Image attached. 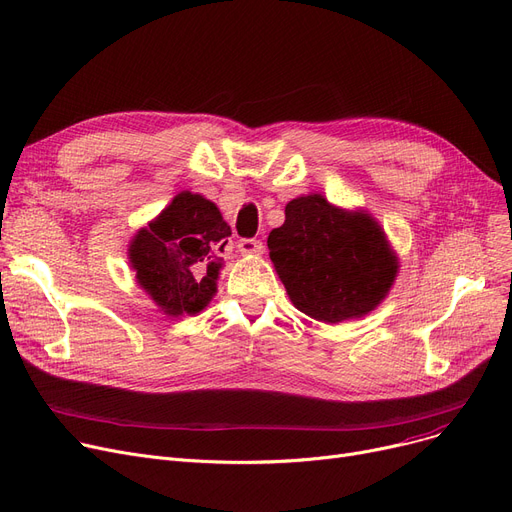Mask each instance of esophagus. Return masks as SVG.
I'll return each instance as SVG.
<instances>
[{
	"instance_id": "esophagus-1",
	"label": "esophagus",
	"mask_w": 512,
	"mask_h": 512,
	"mask_svg": "<svg viewBox=\"0 0 512 512\" xmlns=\"http://www.w3.org/2000/svg\"><path fill=\"white\" fill-rule=\"evenodd\" d=\"M238 251L242 255H259L263 251V242L257 238H242L238 242Z\"/></svg>"
}]
</instances>
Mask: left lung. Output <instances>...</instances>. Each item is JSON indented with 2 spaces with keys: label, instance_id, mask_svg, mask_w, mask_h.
<instances>
[{
  "label": "left lung",
  "instance_id": "8db88e82",
  "mask_svg": "<svg viewBox=\"0 0 512 512\" xmlns=\"http://www.w3.org/2000/svg\"><path fill=\"white\" fill-rule=\"evenodd\" d=\"M267 249L292 305L340 324L363 317L390 292L398 257L367 211H346L321 195L292 199Z\"/></svg>",
  "mask_w": 512,
  "mask_h": 512
}]
</instances>
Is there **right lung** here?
I'll return each mask as SVG.
<instances>
[{"label":"right lung","instance_id":"obj_1","mask_svg":"<svg viewBox=\"0 0 512 512\" xmlns=\"http://www.w3.org/2000/svg\"><path fill=\"white\" fill-rule=\"evenodd\" d=\"M230 234L215 203L191 191L178 193L130 242L137 284L166 315L199 313L218 292Z\"/></svg>","mask_w":512,"mask_h":512}]
</instances>
